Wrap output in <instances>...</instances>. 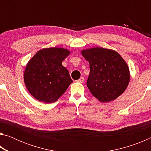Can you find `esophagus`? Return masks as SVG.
<instances>
[{
	"instance_id": "obj_1",
	"label": "esophagus",
	"mask_w": 151,
	"mask_h": 151,
	"mask_svg": "<svg viewBox=\"0 0 151 151\" xmlns=\"http://www.w3.org/2000/svg\"><path fill=\"white\" fill-rule=\"evenodd\" d=\"M84 81H85L84 77H81L80 78L78 79V80L76 81V82H77V83H84Z\"/></svg>"
}]
</instances>
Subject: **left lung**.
<instances>
[{
	"label": "left lung",
	"instance_id": "1",
	"mask_svg": "<svg viewBox=\"0 0 151 151\" xmlns=\"http://www.w3.org/2000/svg\"><path fill=\"white\" fill-rule=\"evenodd\" d=\"M81 54L90 65L86 85L94 97L108 103L124 93L130 81V71L118 52L95 47L83 50Z\"/></svg>",
	"mask_w": 151,
	"mask_h": 151
}]
</instances>
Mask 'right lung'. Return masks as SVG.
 I'll return each mask as SVG.
<instances>
[{
	"label": "right lung",
	"instance_id": "add662e5",
	"mask_svg": "<svg viewBox=\"0 0 151 151\" xmlns=\"http://www.w3.org/2000/svg\"><path fill=\"white\" fill-rule=\"evenodd\" d=\"M69 54V50L63 48H43L28 62L24 74V84L37 100L54 103L73 83L68 70L62 65Z\"/></svg>",
	"mask_w": 151,
	"mask_h": 151
}]
</instances>
